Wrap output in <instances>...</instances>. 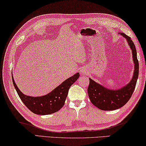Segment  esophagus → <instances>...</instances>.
I'll return each mask as SVG.
<instances>
[{
    "mask_svg": "<svg viewBox=\"0 0 146 146\" xmlns=\"http://www.w3.org/2000/svg\"><path fill=\"white\" fill-rule=\"evenodd\" d=\"M80 71H81V72H82V74H86V70L84 68H81V70H80Z\"/></svg>",
    "mask_w": 146,
    "mask_h": 146,
    "instance_id": "34e87169",
    "label": "esophagus"
}]
</instances>
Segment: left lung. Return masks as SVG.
I'll return each mask as SVG.
<instances>
[{"label":"left lung","mask_w":146,"mask_h":146,"mask_svg":"<svg viewBox=\"0 0 146 146\" xmlns=\"http://www.w3.org/2000/svg\"><path fill=\"white\" fill-rule=\"evenodd\" d=\"M119 34L125 38L130 48L134 64L132 78L124 86L117 89H110L100 84L89 78L90 84L88 88L89 98L93 105L98 108L105 111L114 110L123 106L130 98L134 91L138 78L139 63L137 58V52L134 44L130 38L123 33Z\"/></svg>","instance_id":"obj_1"}]
</instances>
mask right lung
Wrapping results in <instances>:
<instances>
[{"label": "right lung", "instance_id": "1", "mask_svg": "<svg viewBox=\"0 0 146 146\" xmlns=\"http://www.w3.org/2000/svg\"><path fill=\"white\" fill-rule=\"evenodd\" d=\"M80 74L76 73L62 82L58 86L47 94L41 96H31L24 94L16 84L13 76L14 86L18 95L26 106L35 114L48 115L60 110L64 105L65 100L72 85L78 79Z\"/></svg>", "mask_w": 146, "mask_h": 146}]
</instances>
